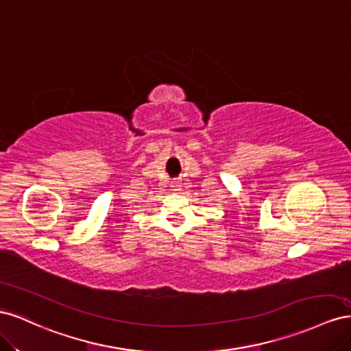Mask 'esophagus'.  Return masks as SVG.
Returning <instances> with one entry per match:
<instances>
[{"instance_id":"1","label":"esophagus","mask_w":351,"mask_h":351,"mask_svg":"<svg viewBox=\"0 0 351 351\" xmlns=\"http://www.w3.org/2000/svg\"><path fill=\"white\" fill-rule=\"evenodd\" d=\"M170 186H172L173 191H178L179 186H181V181H178V179H175V181L170 182Z\"/></svg>"}]
</instances>
